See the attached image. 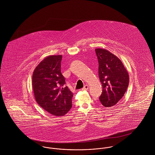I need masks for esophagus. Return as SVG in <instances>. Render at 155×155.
Here are the masks:
<instances>
[{
    "label": "esophagus",
    "mask_w": 155,
    "mask_h": 155,
    "mask_svg": "<svg viewBox=\"0 0 155 155\" xmlns=\"http://www.w3.org/2000/svg\"><path fill=\"white\" fill-rule=\"evenodd\" d=\"M89 88L88 85H85L84 86V87L82 89L83 91H87V90H88Z\"/></svg>",
    "instance_id": "34e87169"
}]
</instances>
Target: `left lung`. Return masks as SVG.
Listing matches in <instances>:
<instances>
[{
	"label": "left lung",
	"mask_w": 155,
	"mask_h": 155,
	"mask_svg": "<svg viewBox=\"0 0 155 155\" xmlns=\"http://www.w3.org/2000/svg\"><path fill=\"white\" fill-rule=\"evenodd\" d=\"M99 64L98 75L103 87L99 99L106 107L116 105L124 95L129 84V74L120 60L108 50L95 49Z\"/></svg>",
	"instance_id": "left-lung-1"
}]
</instances>
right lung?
Returning a JSON list of instances; mask_svg holds the SVG:
<instances>
[{"label": "right lung", "instance_id": "1", "mask_svg": "<svg viewBox=\"0 0 155 155\" xmlns=\"http://www.w3.org/2000/svg\"><path fill=\"white\" fill-rule=\"evenodd\" d=\"M62 55H49L35 68L32 86L38 104L53 116H62L72 106L73 93L64 85L66 81L61 73Z\"/></svg>", "mask_w": 155, "mask_h": 155}]
</instances>
